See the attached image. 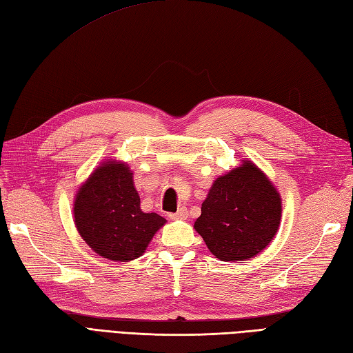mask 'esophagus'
<instances>
[{"label": "esophagus", "mask_w": 353, "mask_h": 353, "mask_svg": "<svg viewBox=\"0 0 353 353\" xmlns=\"http://www.w3.org/2000/svg\"><path fill=\"white\" fill-rule=\"evenodd\" d=\"M170 219H186L188 218V209L186 208H180L176 214H170Z\"/></svg>", "instance_id": "obj_1"}]
</instances>
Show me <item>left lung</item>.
I'll list each match as a JSON object with an SVG mask.
<instances>
[{
  "label": "left lung",
  "mask_w": 353,
  "mask_h": 353,
  "mask_svg": "<svg viewBox=\"0 0 353 353\" xmlns=\"http://www.w3.org/2000/svg\"><path fill=\"white\" fill-rule=\"evenodd\" d=\"M281 214V195L272 180L252 161L243 159L215 179L194 228L216 259L243 261L272 242Z\"/></svg>",
  "instance_id": "8db88e82"
}]
</instances>
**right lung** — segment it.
Masks as SVG:
<instances>
[{
	"label": "right lung",
	"mask_w": 353,
	"mask_h": 353,
	"mask_svg": "<svg viewBox=\"0 0 353 353\" xmlns=\"http://www.w3.org/2000/svg\"><path fill=\"white\" fill-rule=\"evenodd\" d=\"M128 163L106 159L78 188L73 223L97 256L112 261L141 257L165 218L143 212Z\"/></svg>",
	"instance_id": "right-lung-1"
}]
</instances>
